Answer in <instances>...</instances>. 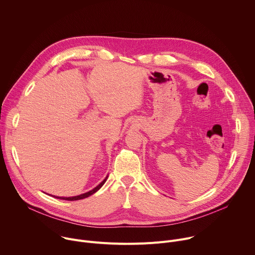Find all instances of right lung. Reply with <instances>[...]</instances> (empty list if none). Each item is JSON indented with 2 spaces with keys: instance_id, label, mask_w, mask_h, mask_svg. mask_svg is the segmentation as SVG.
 I'll list each match as a JSON object with an SVG mask.
<instances>
[{
  "instance_id": "add662e5",
  "label": "right lung",
  "mask_w": 255,
  "mask_h": 255,
  "mask_svg": "<svg viewBox=\"0 0 255 255\" xmlns=\"http://www.w3.org/2000/svg\"><path fill=\"white\" fill-rule=\"evenodd\" d=\"M107 178H108V175L106 176V178H105L103 181H101V183H100L96 188H94L92 191L87 192V193H85V194H82V195H79V196H75V197H56V196H53V197H55V198H57V199H60V200H65V201H78V200H82V199L88 198V197L92 196L93 194H95L96 192H98V191L103 187V185L106 183Z\"/></svg>"
}]
</instances>
